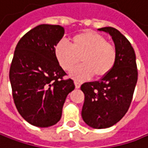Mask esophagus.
I'll list each match as a JSON object with an SVG mask.
<instances>
[{
  "label": "esophagus",
  "instance_id": "1",
  "mask_svg": "<svg viewBox=\"0 0 148 148\" xmlns=\"http://www.w3.org/2000/svg\"><path fill=\"white\" fill-rule=\"evenodd\" d=\"M75 86H76V88H79L81 87V83L77 81H75Z\"/></svg>",
  "mask_w": 148,
  "mask_h": 148
}]
</instances>
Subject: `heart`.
Returning <instances> with one entry per match:
<instances>
[{"mask_svg":"<svg viewBox=\"0 0 148 148\" xmlns=\"http://www.w3.org/2000/svg\"><path fill=\"white\" fill-rule=\"evenodd\" d=\"M55 55L66 71L74 68L80 60L82 62L70 74L77 81L89 79L93 75L99 79L106 77L114 68L117 58L114 45L92 31H84L73 36L71 45L64 41L59 42L55 47Z\"/></svg>","mask_w":148,"mask_h":148,"instance_id":"1","label":"heart"}]
</instances>
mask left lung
Masks as SVG:
<instances>
[{"instance_id": "obj_1", "label": "left lung", "mask_w": 148, "mask_h": 148, "mask_svg": "<svg viewBox=\"0 0 148 148\" xmlns=\"http://www.w3.org/2000/svg\"><path fill=\"white\" fill-rule=\"evenodd\" d=\"M99 30L111 35L117 58L109 75L81 86L85 96L82 117L91 127L103 129L120 121L129 110L137 82V66L134 49L119 30L111 27Z\"/></svg>"}]
</instances>
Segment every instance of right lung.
<instances>
[{
    "mask_svg": "<svg viewBox=\"0 0 148 148\" xmlns=\"http://www.w3.org/2000/svg\"><path fill=\"white\" fill-rule=\"evenodd\" d=\"M65 34L60 25L41 24L28 31L16 45L9 78L18 113L38 127L56 125L61 118L65 100L75 88L73 80L55 55Z\"/></svg>",
    "mask_w": 148,
    "mask_h": 148,
    "instance_id": "1",
    "label": "right lung"
}]
</instances>
